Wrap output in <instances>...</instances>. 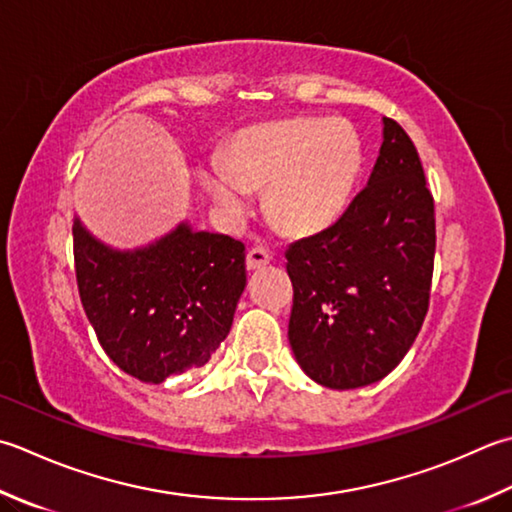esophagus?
Returning <instances> with one entry per match:
<instances>
[{"label": "esophagus", "mask_w": 512, "mask_h": 512, "mask_svg": "<svg viewBox=\"0 0 512 512\" xmlns=\"http://www.w3.org/2000/svg\"><path fill=\"white\" fill-rule=\"evenodd\" d=\"M270 262V253L262 246H253L246 255V268L248 270H259Z\"/></svg>", "instance_id": "1"}]
</instances>
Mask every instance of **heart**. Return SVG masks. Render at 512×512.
<instances>
[{
    "label": "heart",
    "instance_id": "b5f03b06",
    "mask_svg": "<svg viewBox=\"0 0 512 512\" xmlns=\"http://www.w3.org/2000/svg\"><path fill=\"white\" fill-rule=\"evenodd\" d=\"M362 168V142L344 119L295 117L250 126L228 144V162L202 170L210 197L230 215L266 189V210L286 233H313L339 215Z\"/></svg>",
    "mask_w": 512,
    "mask_h": 512
}]
</instances>
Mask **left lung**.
<instances>
[{"label":"left lung","instance_id":"8db88e82","mask_svg":"<svg viewBox=\"0 0 512 512\" xmlns=\"http://www.w3.org/2000/svg\"><path fill=\"white\" fill-rule=\"evenodd\" d=\"M288 342L297 364L335 390L386 377L424 324L435 264V202L417 148L384 117V142L344 215L286 250Z\"/></svg>","mask_w":512,"mask_h":512}]
</instances>
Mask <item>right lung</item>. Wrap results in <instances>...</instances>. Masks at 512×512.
<instances>
[{
	"label": "right lung",
	"instance_id": "right-lung-1",
	"mask_svg": "<svg viewBox=\"0 0 512 512\" xmlns=\"http://www.w3.org/2000/svg\"><path fill=\"white\" fill-rule=\"evenodd\" d=\"M244 250L186 222L155 244L115 250L75 217L79 297L113 364L146 384L204 366L233 326L246 288Z\"/></svg>",
	"mask_w": 512,
	"mask_h": 512
}]
</instances>
